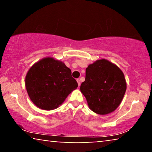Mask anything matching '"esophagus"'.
<instances>
[{
	"instance_id": "1",
	"label": "esophagus",
	"mask_w": 152,
	"mask_h": 152,
	"mask_svg": "<svg viewBox=\"0 0 152 152\" xmlns=\"http://www.w3.org/2000/svg\"><path fill=\"white\" fill-rule=\"evenodd\" d=\"M77 83H78V87H80V84H81V82H80V79H77Z\"/></svg>"
}]
</instances>
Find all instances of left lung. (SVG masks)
I'll list each match as a JSON object with an SVG mask.
<instances>
[{"instance_id":"1","label":"left lung","mask_w":152,"mask_h":152,"mask_svg":"<svg viewBox=\"0 0 152 152\" xmlns=\"http://www.w3.org/2000/svg\"><path fill=\"white\" fill-rule=\"evenodd\" d=\"M91 110L99 115L114 111L126 91L124 74L116 65L106 59L97 60L86 69L85 80L80 85Z\"/></svg>"}]
</instances>
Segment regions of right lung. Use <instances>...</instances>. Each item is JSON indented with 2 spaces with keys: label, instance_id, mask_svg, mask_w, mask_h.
<instances>
[{
  "label": "right lung",
  "instance_id": "add662e5",
  "mask_svg": "<svg viewBox=\"0 0 152 152\" xmlns=\"http://www.w3.org/2000/svg\"><path fill=\"white\" fill-rule=\"evenodd\" d=\"M25 86L29 98L41 109L58 108L72 91L78 87L71 69L53 57L42 58L27 72Z\"/></svg>",
  "mask_w": 152,
  "mask_h": 152
}]
</instances>
